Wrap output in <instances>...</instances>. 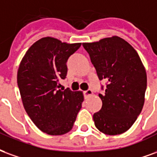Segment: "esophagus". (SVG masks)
Instances as JSON below:
<instances>
[{
  "instance_id": "esophagus-1",
  "label": "esophagus",
  "mask_w": 157,
  "mask_h": 157,
  "mask_svg": "<svg viewBox=\"0 0 157 157\" xmlns=\"http://www.w3.org/2000/svg\"><path fill=\"white\" fill-rule=\"evenodd\" d=\"M93 94V91L91 90H87L85 91H83V95L85 98H87L88 96H90Z\"/></svg>"
}]
</instances>
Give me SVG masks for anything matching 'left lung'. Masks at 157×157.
Listing matches in <instances>:
<instances>
[{
    "mask_svg": "<svg viewBox=\"0 0 157 157\" xmlns=\"http://www.w3.org/2000/svg\"><path fill=\"white\" fill-rule=\"evenodd\" d=\"M83 46L99 79L107 81L105 92L99 94L102 108L93 116L96 128L109 136L124 133L136 121L145 102L147 78L142 62L133 47L119 36Z\"/></svg>",
    "mask_w": 157,
    "mask_h": 157,
    "instance_id": "obj_1",
    "label": "left lung"
}]
</instances>
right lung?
I'll use <instances>...</instances> for the list:
<instances>
[{
	"instance_id": "obj_1",
	"label": "right lung",
	"mask_w": 157,
	"mask_h": 157,
	"mask_svg": "<svg viewBox=\"0 0 157 157\" xmlns=\"http://www.w3.org/2000/svg\"><path fill=\"white\" fill-rule=\"evenodd\" d=\"M80 46L47 36L33 43L21 62L17 85L24 109L44 133L61 136L70 131L82 107L81 91L59 90V81L67 75V59Z\"/></svg>"
}]
</instances>
